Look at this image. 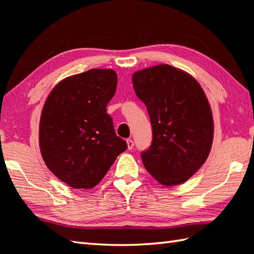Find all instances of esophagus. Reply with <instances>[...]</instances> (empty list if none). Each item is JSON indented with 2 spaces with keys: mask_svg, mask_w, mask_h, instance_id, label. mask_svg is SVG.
<instances>
[{
  "mask_svg": "<svg viewBox=\"0 0 254 254\" xmlns=\"http://www.w3.org/2000/svg\"><path fill=\"white\" fill-rule=\"evenodd\" d=\"M127 149L131 150L134 147V142H133V139H131V138L127 139Z\"/></svg>",
  "mask_w": 254,
  "mask_h": 254,
  "instance_id": "obj_1",
  "label": "esophagus"
}]
</instances>
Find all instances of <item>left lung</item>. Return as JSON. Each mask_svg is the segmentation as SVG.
Here are the masks:
<instances>
[{
	"label": "left lung",
	"instance_id": "obj_1",
	"mask_svg": "<svg viewBox=\"0 0 254 254\" xmlns=\"http://www.w3.org/2000/svg\"><path fill=\"white\" fill-rule=\"evenodd\" d=\"M135 94L146 106L152 145L143 150L145 168L164 186L186 182L207 159L213 143V117L201 86L168 64L133 74Z\"/></svg>",
	"mask_w": 254,
	"mask_h": 254
}]
</instances>
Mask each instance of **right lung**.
Masks as SVG:
<instances>
[{
  "mask_svg": "<svg viewBox=\"0 0 254 254\" xmlns=\"http://www.w3.org/2000/svg\"><path fill=\"white\" fill-rule=\"evenodd\" d=\"M117 80L113 69L93 68L63 79L46 100L39 127L42 158L53 175L74 189L98 185L127 148L107 113Z\"/></svg>",
  "mask_w": 254,
  "mask_h": 254,
  "instance_id": "add662e5",
  "label": "right lung"
}]
</instances>
